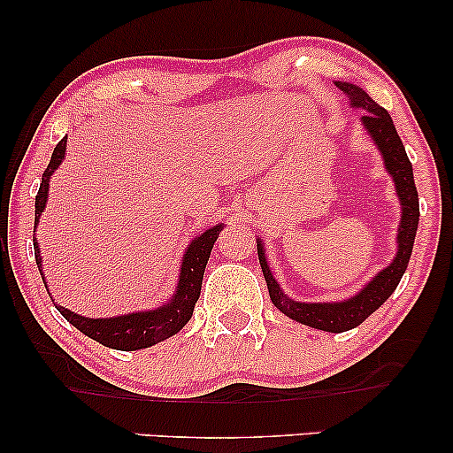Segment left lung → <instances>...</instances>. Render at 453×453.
Returning <instances> with one entry per match:
<instances>
[{
  "label": "left lung",
  "instance_id": "8db88e82",
  "mask_svg": "<svg viewBox=\"0 0 453 453\" xmlns=\"http://www.w3.org/2000/svg\"><path fill=\"white\" fill-rule=\"evenodd\" d=\"M340 90L349 96V103L352 109H363L365 113L361 117V126L371 138V142L377 146L383 166H386L388 175L394 179L395 196L402 206L398 233H395V243H398V251L392 262L386 268L377 272L363 288L355 293L349 299L342 301H327V303H301L290 299V296L280 288V284L272 274L268 259H265V247L264 241L257 237V257L259 265H262L264 278L268 282L270 299L274 303L276 309L287 315V318L299 321L303 326L315 327V330H324L332 334H340L352 327L361 326L371 313L377 311L383 303L389 299L398 287L400 278L404 276L406 265L411 262V253L414 245V237H417L418 228V194L414 188V175L412 165L406 157L404 144H402L398 132H395L394 121L389 113L383 107H380L361 86L352 82H336Z\"/></svg>",
  "mask_w": 453,
  "mask_h": 453
}]
</instances>
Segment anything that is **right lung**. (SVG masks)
Instances as JSON below:
<instances>
[{
  "mask_svg": "<svg viewBox=\"0 0 453 453\" xmlns=\"http://www.w3.org/2000/svg\"><path fill=\"white\" fill-rule=\"evenodd\" d=\"M65 146H67V135L59 142L58 146H55L51 160H49L47 169L42 173L39 194H36V200H35V233H36V226H39L42 210L47 208L49 183H51L53 173L59 169V165L64 163L65 158ZM222 228H225V222H219V225L210 226L202 234H197L196 239H191V243L185 247L183 251L175 293H173L169 301L163 303V305L157 309H146V311H134V313L113 315V318L95 319V318H84V315L73 313L70 309L58 305V303H55V307H58V311L64 315L73 327H78V330L86 334V336L96 340L98 344L109 346V349L140 350V349H148V346L163 342V340L175 336V334L191 319V315H194V307L197 299H200L203 270H206L210 251H212V247L216 243V239H219ZM33 243H35L36 265H39L42 282H45L47 287L45 274H42L41 247L36 237H33ZM47 293H49V287H47Z\"/></svg>",
  "mask_w": 453,
  "mask_h": 453,
  "instance_id": "add662e5",
  "label": "right lung"
}]
</instances>
